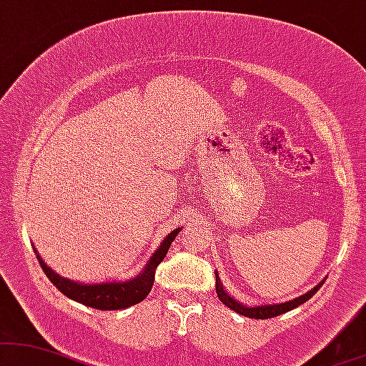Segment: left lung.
<instances>
[{
    "mask_svg": "<svg viewBox=\"0 0 366 366\" xmlns=\"http://www.w3.org/2000/svg\"><path fill=\"white\" fill-rule=\"evenodd\" d=\"M325 284V280L321 282V284H317L314 289L309 290V292L299 295V297H295L292 300H287V302H282V304H265V306H244V304H239L237 299H233L231 295L226 292L223 284H221L219 277H217V272H216V292H217V297H219L221 302L224 304V306H228L229 309H233L234 312L242 314V316H247V317H253V319H268V317H275V316H280V314H284L287 311H292L300 304L307 302L309 299L312 297L314 294L317 292L319 287Z\"/></svg>",
    "mask_w": 366,
    "mask_h": 366,
    "instance_id": "obj_1",
    "label": "left lung"
}]
</instances>
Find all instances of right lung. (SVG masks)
Listing matches in <instances>:
<instances>
[{"instance_id": "add662e5", "label": "right lung", "mask_w": 366, "mask_h": 366, "mask_svg": "<svg viewBox=\"0 0 366 366\" xmlns=\"http://www.w3.org/2000/svg\"><path fill=\"white\" fill-rule=\"evenodd\" d=\"M180 228H175L172 233H169L164 238V242L157 252L152 255V258L147 262V265L137 277L129 280H109V282H99V284H82V282L69 280L55 274L52 268L45 265L39 253V263L41 265V270L49 277V280L57 287V289L69 299L76 300V302L84 304L87 307L99 309V311H117V309H127L129 306L142 302L147 295L150 294L152 287H154L155 280V268L159 263L164 260L167 255L170 244L179 234ZM36 252V249H35Z\"/></svg>"}]
</instances>
